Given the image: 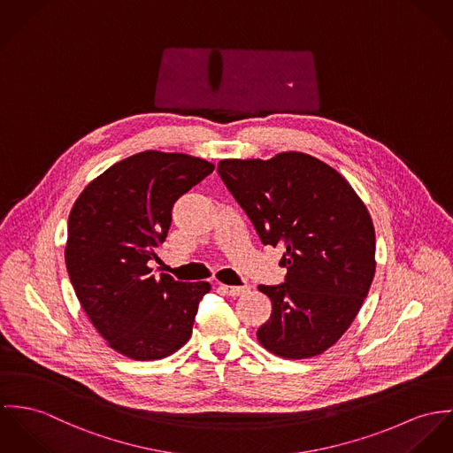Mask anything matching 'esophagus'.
I'll return each mask as SVG.
<instances>
[{
    "mask_svg": "<svg viewBox=\"0 0 453 453\" xmlns=\"http://www.w3.org/2000/svg\"><path fill=\"white\" fill-rule=\"evenodd\" d=\"M220 290H224V294L231 296V297H240L245 296L251 290L250 285H242V287H229V285H220Z\"/></svg>",
    "mask_w": 453,
    "mask_h": 453,
    "instance_id": "1",
    "label": "esophagus"
}]
</instances>
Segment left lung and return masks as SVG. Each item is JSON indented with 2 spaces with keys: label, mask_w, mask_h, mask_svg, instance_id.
I'll list each match as a JSON object with an SVG mask.
<instances>
[{
  "label": "left lung",
  "mask_w": 453,
  "mask_h": 453,
  "mask_svg": "<svg viewBox=\"0 0 453 453\" xmlns=\"http://www.w3.org/2000/svg\"><path fill=\"white\" fill-rule=\"evenodd\" d=\"M217 172L260 242L285 249V283L258 285L273 302L258 342L287 359L326 351L349 328L375 274L365 203L337 170L303 152L224 159Z\"/></svg>",
  "instance_id": "8db88e82"
}]
</instances>
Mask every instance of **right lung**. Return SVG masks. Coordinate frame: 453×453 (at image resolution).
<instances>
[{"instance_id":"right-lung-1","label":"right lung","mask_w":453,"mask_h":453,"mask_svg":"<svg viewBox=\"0 0 453 453\" xmlns=\"http://www.w3.org/2000/svg\"><path fill=\"white\" fill-rule=\"evenodd\" d=\"M213 168L188 154L139 152L107 168L71 210L69 280L94 326L127 357L161 359L191 337L210 283L154 276L150 260L166 240L173 203Z\"/></svg>"}]
</instances>
